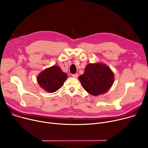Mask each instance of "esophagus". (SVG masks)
<instances>
[{
  "mask_svg": "<svg viewBox=\"0 0 148 148\" xmlns=\"http://www.w3.org/2000/svg\"><path fill=\"white\" fill-rule=\"evenodd\" d=\"M72 76L73 77H75V78H77V76H78V75H77V73H75V74H73L72 75Z\"/></svg>",
  "mask_w": 148,
  "mask_h": 148,
  "instance_id": "esophagus-1",
  "label": "esophagus"
}]
</instances>
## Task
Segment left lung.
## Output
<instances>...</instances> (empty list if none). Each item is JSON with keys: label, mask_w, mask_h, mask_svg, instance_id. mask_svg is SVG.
I'll return each mask as SVG.
<instances>
[{"label": "left lung", "mask_w": 148, "mask_h": 148, "mask_svg": "<svg viewBox=\"0 0 148 148\" xmlns=\"http://www.w3.org/2000/svg\"><path fill=\"white\" fill-rule=\"evenodd\" d=\"M79 79L86 92L96 96L106 93L111 88L114 82V75L105 64H89Z\"/></svg>", "instance_id": "1"}]
</instances>
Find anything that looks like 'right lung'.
<instances>
[{"label":"right lung","instance_id":"1","mask_svg":"<svg viewBox=\"0 0 148 148\" xmlns=\"http://www.w3.org/2000/svg\"><path fill=\"white\" fill-rule=\"evenodd\" d=\"M67 75L58 66H53L44 70L38 76L40 86L49 92H54L59 89L66 80Z\"/></svg>","mask_w":148,"mask_h":148}]
</instances>
